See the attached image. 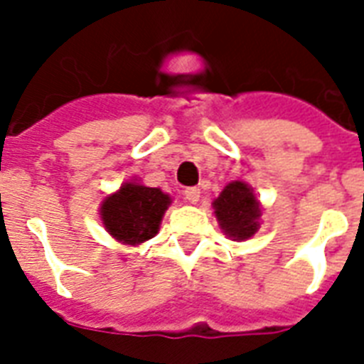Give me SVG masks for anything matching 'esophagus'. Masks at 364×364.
<instances>
[{
    "mask_svg": "<svg viewBox=\"0 0 364 364\" xmlns=\"http://www.w3.org/2000/svg\"><path fill=\"white\" fill-rule=\"evenodd\" d=\"M185 200H187V202H191V204H196V202H198L200 200V188H196V187H188V188H185Z\"/></svg>",
    "mask_w": 364,
    "mask_h": 364,
    "instance_id": "obj_1",
    "label": "esophagus"
}]
</instances>
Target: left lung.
Listing matches in <instances>:
<instances>
[{"instance_id": "1", "label": "left lung", "mask_w": 364, "mask_h": 364, "mask_svg": "<svg viewBox=\"0 0 364 364\" xmlns=\"http://www.w3.org/2000/svg\"><path fill=\"white\" fill-rule=\"evenodd\" d=\"M219 228L234 242L253 238L260 228V205L257 194L245 181H230L211 202Z\"/></svg>"}]
</instances>
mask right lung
<instances>
[{
    "label": "right lung",
    "instance_id": "1",
    "mask_svg": "<svg viewBox=\"0 0 364 364\" xmlns=\"http://www.w3.org/2000/svg\"><path fill=\"white\" fill-rule=\"evenodd\" d=\"M170 205V194L143 185L141 179H128L102 200L100 219L111 238L136 247L159 234L162 217Z\"/></svg>",
    "mask_w": 364,
    "mask_h": 364
}]
</instances>
